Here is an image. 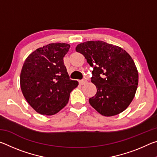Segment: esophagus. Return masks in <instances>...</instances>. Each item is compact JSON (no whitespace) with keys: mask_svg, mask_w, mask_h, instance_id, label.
<instances>
[{"mask_svg":"<svg viewBox=\"0 0 157 157\" xmlns=\"http://www.w3.org/2000/svg\"><path fill=\"white\" fill-rule=\"evenodd\" d=\"M87 82V81L86 80H85V79H82V80H79V84L80 85H84V84H85Z\"/></svg>","mask_w":157,"mask_h":157,"instance_id":"1","label":"esophagus"}]
</instances>
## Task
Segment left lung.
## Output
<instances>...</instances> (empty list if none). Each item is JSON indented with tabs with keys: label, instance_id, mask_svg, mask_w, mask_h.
<instances>
[{
	"label": "left lung",
	"instance_id": "left-lung-1",
	"mask_svg": "<svg viewBox=\"0 0 157 157\" xmlns=\"http://www.w3.org/2000/svg\"><path fill=\"white\" fill-rule=\"evenodd\" d=\"M94 68L91 82L97 88L89 102L101 115L113 116L124 111L136 94L139 73L134 60L122 48L102 41H89L76 46Z\"/></svg>",
	"mask_w": 157,
	"mask_h": 157
}]
</instances>
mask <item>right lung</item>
<instances>
[{
    "label": "right lung",
    "mask_w": 157,
    "mask_h": 157,
    "mask_svg": "<svg viewBox=\"0 0 157 157\" xmlns=\"http://www.w3.org/2000/svg\"><path fill=\"white\" fill-rule=\"evenodd\" d=\"M70 48L65 43H52L28 55L20 75L21 91L28 104L41 115L52 116L67 105L78 82L69 79L63 57Z\"/></svg>",
    "instance_id": "right-lung-1"
}]
</instances>
